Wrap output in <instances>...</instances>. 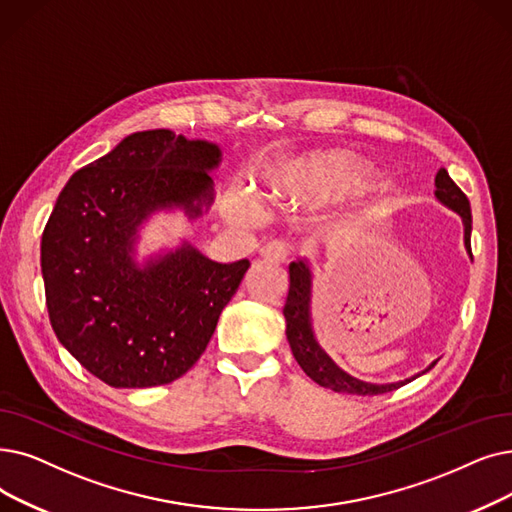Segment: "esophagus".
I'll return each mask as SVG.
<instances>
[{
  "instance_id": "34e87169",
  "label": "esophagus",
  "mask_w": 512,
  "mask_h": 512,
  "mask_svg": "<svg viewBox=\"0 0 512 512\" xmlns=\"http://www.w3.org/2000/svg\"><path fill=\"white\" fill-rule=\"evenodd\" d=\"M259 255L263 257V259H268V261H284L286 259V255H288V251H286V247L282 242H270V244H265V247H261L259 249Z\"/></svg>"
}]
</instances>
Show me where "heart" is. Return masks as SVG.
<instances>
[{
    "label": "heart",
    "mask_w": 512,
    "mask_h": 512,
    "mask_svg": "<svg viewBox=\"0 0 512 512\" xmlns=\"http://www.w3.org/2000/svg\"><path fill=\"white\" fill-rule=\"evenodd\" d=\"M364 177H366L364 167L353 157H349V154H341V152L320 154V157L305 161L297 169V182L307 192L316 194L320 198L339 196L349 188H353L355 184L364 182ZM224 211L230 219L242 221V224H255V221L261 219V213L253 205L251 198L240 192L228 198Z\"/></svg>",
    "instance_id": "heart-1"
}]
</instances>
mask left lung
Segmentation results:
<instances>
[{
    "label": "left lung",
    "mask_w": 512,
    "mask_h": 512,
    "mask_svg": "<svg viewBox=\"0 0 512 512\" xmlns=\"http://www.w3.org/2000/svg\"><path fill=\"white\" fill-rule=\"evenodd\" d=\"M435 198L443 205L460 215L464 226V249L471 253V230H473V217H471V203L466 194L454 184L450 173L446 169H439L435 175ZM288 278H291V286H288V295L282 314L286 318V339L291 345V351L295 355L297 364L303 368V372L311 381L318 383L320 387L332 389L337 393H353V395H379L393 389H399L402 385L416 379L418 374L410 376L406 381L397 383H368L362 379H355L349 372H345L330 355L322 349V345L316 339L314 332V320H311V295H314V272H311L309 259H297L288 265ZM433 364H429L422 374L429 372Z\"/></svg>",
    "instance_id": "1"
}]
</instances>
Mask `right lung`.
<instances>
[{
  "mask_svg": "<svg viewBox=\"0 0 512 512\" xmlns=\"http://www.w3.org/2000/svg\"><path fill=\"white\" fill-rule=\"evenodd\" d=\"M221 148L171 129L136 131L62 188L41 236V274L62 347L121 389L167 385L207 349L249 259L217 263L188 240L138 261L161 211L203 217Z\"/></svg>",
  "mask_w": 512,
  "mask_h": 512,
  "instance_id": "right-lung-1",
  "label": "right lung"
}]
</instances>
